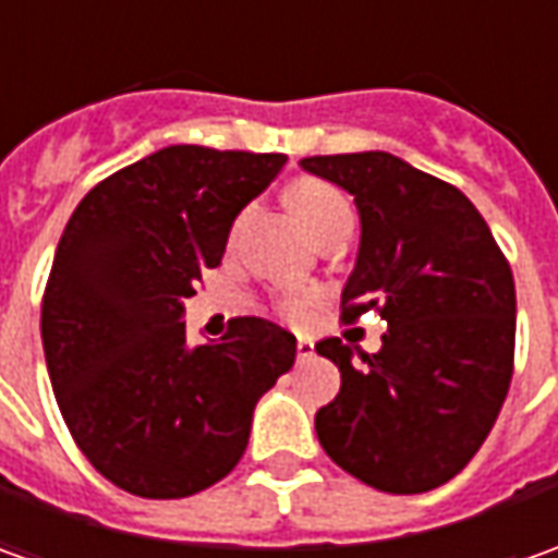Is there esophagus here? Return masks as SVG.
<instances>
[{
	"instance_id": "obj_1",
	"label": "esophagus",
	"mask_w": 558,
	"mask_h": 558,
	"mask_svg": "<svg viewBox=\"0 0 558 558\" xmlns=\"http://www.w3.org/2000/svg\"><path fill=\"white\" fill-rule=\"evenodd\" d=\"M313 356V338H298V360H311Z\"/></svg>"
}]
</instances>
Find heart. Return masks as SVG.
Instances as JSON below:
<instances>
[{
  "label": "heart",
  "mask_w": 558,
  "mask_h": 558,
  "mask_svg": "<svg viewBox=\"0 0 558 558\" xmlns=\"http://www.w3.org/2000/svg\"><path fill=\"white\" fill-rule=\"evenodd\" d=\"M286 204L289 210L294 214V220L304 226L311 235H316L319 229H326L335 220H344L351 217V207L344 202V195L332 189V185L319 183V180H298L286 189ZM311 298L307 294H291L286 298V313L289 316H301L307 311Z\"/></svg>",
  "instance_id": "1"
}]
</instances>
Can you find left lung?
Segmentation results:
<instances>
[{"label":"left lung","instance_id":"1","mask_svg":"<svg viewBox=\"0 0 558 558\" xmlns=\"http://www.w3.org/2000/svg\"><path fill=\"white\" fill-rule=\"evenodd\" d=\"M301 167L354 195L360 251L341 319L378 311V354L323 338L341 391L316 438L385 494H425L460 475L500 416L515 354V282L460 189L388 151L316 155Z\"/></svg>","mask_w":558,"mask_h":558}]
</instances>
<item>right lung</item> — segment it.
I'll use <instances>...</instances> for the list:
<instances>
[{"instance_id":"add662e5","label":"right lung","mask_w":558,"mask_h":558,"mask_svg":"<svg viewBox=\"0 0 558 558\" xmlns=\"http://www.w3.org/2000/svg\"><path fill=\"white\" fill-rule=\"evenodd\" d=\"M286 155L167 145L76 204L43 294V351L76 447L111 484L180 500L242 460L257 400L298 341L235 316L217 344L185 341L183 301L223 260L247 202Z\"/></svg>"}]
</instances>
